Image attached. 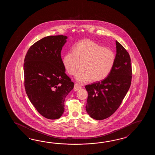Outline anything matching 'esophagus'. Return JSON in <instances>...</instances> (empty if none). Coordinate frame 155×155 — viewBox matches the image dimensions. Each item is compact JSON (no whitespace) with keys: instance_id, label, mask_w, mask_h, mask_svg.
Masks as SVG:
<instances>
[{"instance_id":"1","label":"esophagus","mask_w":155,"mask_h":155,"mask_svg":"<svg viewBox=\"0 0 155 155\" xmlns=\"http://www.w3.org/2000/svg\"><path fill=\"white\" fill-rule=\"evenodd\" d=\"M81 88H82L81 86L80 85L78 84H75L74 85V89L75 91H78V90H79V89H81Z\"/></svg>"}]
</instances>
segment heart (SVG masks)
Instances as JSON below:
<instances>
[{
	"label": "heart",
	"mask_w": 155,
	"mask_h": 155,
	"mask_svg": "<svg viewBox=\"0 0 155 155\" xmlns=\"http://www.w3.org/2000/svg\"><path fill=\"white\" fill-rule=\"evenodd\" d=\"M115 54L111 49L105 48L89 39L82 40L77 43L74 50L66 54L63 64L68 73L76 74L79 82L99 81L105 79L111 73L115 63Z\"/></svg>",
	"instance_id": "1"
}]
</instances>
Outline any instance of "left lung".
<instances>
[{
  "label": "left lung",
  "instance_id": "1",
  "mask_svg": "<svg viewBox=\"0 0 155 155\" xmlns=\"http://www.w3.org/2000/svg\"><path fill=\"white\" fill-rule=\"evenodd\" d=\"M115 63L105 79L85 86L88 92L86 106L92 119L101 120L115 112L131 85L132 67L129 53L116 41Z\"/></svg>",
  "mask_w": 155,
  "mask_h": 155
}]
</instances>
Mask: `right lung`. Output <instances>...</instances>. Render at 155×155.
Returning <instances> with one entry per match:
<instances>
[{
	"mask_svg": "<svg viewBox=\"0 0 155 155\" xmlns=\"http://www.w3.org/2000/svg\"><path fill=\"white\" fill-rule=\"evenodd\" d=\"M67 36H48L30 47L24 59V86L30 102L46 119H59L74 86L65 74L61 51Z\"/></svg>",
	"mask_w": 155,
	"mask_h": 155,
	"instance_id": "obj_1",
	"label": "right lung"
}]
</instances>
